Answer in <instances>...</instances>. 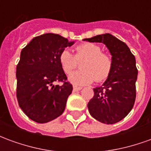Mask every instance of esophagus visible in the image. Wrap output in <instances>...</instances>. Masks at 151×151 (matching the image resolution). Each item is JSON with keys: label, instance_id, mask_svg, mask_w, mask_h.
Wrapping results in <instances>:
<instances>
[{"label": "esophagus", "instance_id": "1", "mask_svg": "<svg viewBox=\"0 0 151 151\" xmlns=\"http://www.w3.org/2000/svg\"><path fill=\"white\" fill-rule=\"evenodd\" d=\"M80 90H82V87H81V86H73V91H80Z\"/></svg>", "mask_w": 151, "mask_h": 151}]
</instances>
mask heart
Segmentation results:
<instances>
[{
    "label": "heart",
    "instance_id": "1",
    "mask_svg": "<svg viewBox=\"0 0 151 151\" xmlns=\"http://www.w3.org/2000/svg\"><path fill=\"white\" fill-rule=\"evenodd\" d=\"M75 55L64 49L60 53L59 62L66 74L71 73L81 63L82 70L69 76V81L75 85H88L94 81L102 82L108 78L112 70V59L108 53L102 52V47L94 43H84L75 47Z\"/></svg>",
    "mask_w": 151,
    "mask_h": 151
}]
</instances>
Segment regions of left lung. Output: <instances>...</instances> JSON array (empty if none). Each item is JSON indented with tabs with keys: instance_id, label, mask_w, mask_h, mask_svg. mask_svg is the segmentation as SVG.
Returning <instances> with one entry per match:
<instances>
[{
	"instance_id": "8db88e82",
	"label": "left lung",
	"mask_w": 151,
	"mask_h": 151,
	"mask_svg": "<svg viewBox=\"0 0 151 151\" xmlns=\"http://www.w3.org/2000/svg\"><path fill=\"white\" fill-rule=\"evenodd\" d=\"M84 40L103 43L112 59V70L104 85L94 89L88 103L90 114L104 124H111L124 119L132 110L136 99L137 69L129 47L111 34L96 35Z\"/></svg>"
}]
</instances>
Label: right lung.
Wrapping results in <instances>:
<instances>
[{
    "instance_id": "add662e5",
    "label": "right lung",
    "mask_w": 151,
    "mask_h": 151,
    "mask_svg": "<svg viewBox=\"0 0 151 151\" xmlns=\"http://www.w3.org/2000/svg\"><path fill=\"white\" fill-rule=\"evenodd\" d=\"M73 44L59 35L48 33L35 37L22 50L16 69V95L19 107L31 120L47 123L65 111L73 86L67 81L59 56ZM55 81L63 84L53 85Z\"/></svg>"
}]
</instances>
